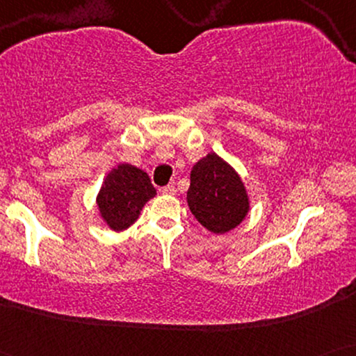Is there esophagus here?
I'll return each instance as SVG.
<instances>
[{"label": "esophagus", "instance_id": "1", "mask_svg": "<svg viewBox=\"0 0 356 356\" xmlns=\"http://www.w3.org/2000/svg\"><path fill=\"white\" fill-rule=\"evenodd\" d=\"M162 193L167 194V196H173V194H177V189H175L173 184H167V186L162 188Z\"/></svg>", "mask_w": 356, "mask_h": 356}]
</instances>
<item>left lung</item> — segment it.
<instances>
[{
	"label": "left lung",
	"mask_w": 356,
	"mask_h": 356,
	"mask_svg": "<svg viewBox=\"0 0 356 356\" xmlns=\"http://www.w3.org/2000/svg\"><path fill=\"white\" fill-rule=\"evenodd\" d=\"M186 199L197 222L213 233L230 232L250 209L240 177L217 154L194 165Z\"/></svg>",
	"instance_id": "obj_1"
}]
</instances>
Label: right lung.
I'll return each instance as SVG.
<instances>
[{
	"label": "right lung",
	"instance_id": "right-lung-1",
	"mask_svg": "<svg viewBox=\"0 0 356 356\" xmlns=\"http://www.w3.org/2000/svg\"><path fill=\"white\" fill-rule=\"evenodd\" d=\"M154 196L155 188L147 173L129 163H121L105 178L97 204L105 222L120 232L138 220L140 209Z\"/></svg>",
	"mask_w": 356,
	"mask_h": 356
}]
</instances>
